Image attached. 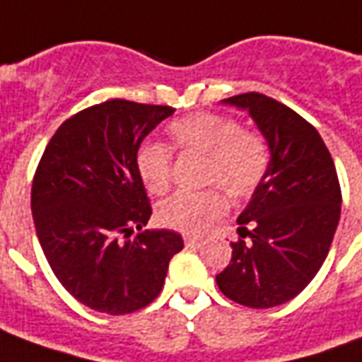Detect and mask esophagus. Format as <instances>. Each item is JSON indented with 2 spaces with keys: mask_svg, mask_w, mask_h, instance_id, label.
Here are the masks:
<instances>
[{
  "mask_svg": "<svg viewBox=\"0 0 362 362\" xmlns=\"http://www.w3.org/2000/svg\"><path fill=\"white\" fill-rule=\"evenodd\" d=\"M184 243L188 248H199V246H204V240L202 238H196V236H184Z\"/></svg>",
  "mask_w": 362,
  "mask_h": 362,
  "instance_id": "1",
  "label": "esophagus"
}]
</instances>
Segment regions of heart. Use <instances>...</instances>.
<instances>
[{"label":"heart","instance_id":"heart-1","mask_svg":"<svg viewBox=\"0 0 362 362\" xmlns=\"http://www.w3.org/2000/svg\"><path fill=\"white\" fill-rule=\"evenodd\" d=\"M173 145L182 153L205 157L204 184L219 186L235 199L252 196L269 166L264 137L246 132L238 122L213 112H197L174 119L168 126ZM137 173L151 194H165L173 182V153L165 143L145 141L135 155ZM227 202L219 189L197 194H176L160 204V225L180 233L199 235L221 219Z\"/></svg>","mask_w":362,"mask_h":362}]
</instances>
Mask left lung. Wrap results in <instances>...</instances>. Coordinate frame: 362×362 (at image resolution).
Instances as JSON below:
<instances>
[{
  "mask_svg": "<svg viewBox=\"0 0 362 362\" xmlns=\"http://www.w3.org/2000/svg\"><path fill=\"white\" fill-rule=\"evenodd\" d=\"M223 104L250 114L269 166L236 219L240 240L230 244L233 258L217 285L235 303L272 308L295 298L324 264L341 213L339 180L316 127L288 106L259 93Z\"/></svg>",
  "mask_w": 362,
  "mask_h": 362,
  "instance_id": "left-lung-1",
  "label": "left lung"
}]
</instances>
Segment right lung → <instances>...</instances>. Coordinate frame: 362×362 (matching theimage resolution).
<instances>
[{
  "instance_id": "right-lung-1",
  "label": "right lung",
  "mask_w": 362,
  "mask_h": 362,
  "mask_svg": "<svg viewBox=\"0 0 362 362\" xmlns=\"http://www.w3.org/2000/svg\"><path fill=\"white\" fill-rule=\"evenodd\" d=\"M173 114L122 98L95 104L58 127L36 168L30 209L44 256L67 293L96 312L145 308L184 248L174 230H143L151 205L135 165L143 139Z\"/></svg>"
}]
</instances>
